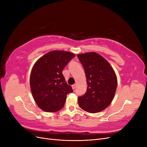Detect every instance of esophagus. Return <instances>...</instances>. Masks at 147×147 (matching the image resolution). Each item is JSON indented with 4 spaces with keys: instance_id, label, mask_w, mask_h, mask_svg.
<instances>
[{
    "instance_id": "34e87169",
    "label": "esophagus",
    "mask_w": 147,
    "mask_h": 147,
    "mask_svg": "<svg viewBox=\"0 0 147 147\" xmlns=\"http://www.w3.org/2000/svg\"><path fill=\"white\" fill-rule=\"evenodd\" d=\"M72 89H73V90H74V89L75 88H76V84H73V85L72 86Z\"/></svg>"
}]
</instances>
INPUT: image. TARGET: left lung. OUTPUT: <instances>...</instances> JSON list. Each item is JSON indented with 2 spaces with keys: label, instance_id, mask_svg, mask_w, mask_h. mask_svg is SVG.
Listing matches in <instances>:
<instances>
[{
  "label": "left lung",
  "instance_id": "obj_1",
  "mask_svg": "<svg viewBox=\"0 0 147 147\" xmlns=\"http://www.w3.org/2000/svg\"><path fill=\"white\" fill-rule=\"evenodd\" d=\"M85 72L87 90L78 97L80 108L95 113L105 110L114 98L117 77L113 69L104 57L95 52L77 55Z\"/></svg>",
  "mask_w": 147,
  "mask_h": 147
}]
</instances>
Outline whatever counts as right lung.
Listing matches in <instances>:
<instances>
[{
    "instance_id": "right-lung-1",
    "label": "right lung",
    "mask_w": 147,
    "mask_h": 147,
    "mask_svg": "<svg viewBox=\"0 0 147 147\" xmlns=\"http://www.w3.org/2000/svg\"><path fill=\"white\" fill-rule=\"evenodd\" d=\"M75 56L73 53L54 50L35 62L30 73V86L35 102L42 110L59 111L64 105L67 95L73 91L62 71Z\"/></svg>"
}]
</instances>
